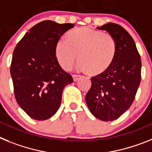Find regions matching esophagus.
I'll use <instances>...</instances> for the list:
<instances>
[{"label":"esophagus","mask_w":152,"mask_h":152,"mask_svg":"<svg viewBox=\"0 0 152 152\" xmlns=\"http://www.w3.org/2000/svg\"><path fill=\"white\" fill-rule=\"evenodd\" d=\"M72 78H73V81L77 82L78 80L81 78V76H79V75H73V76H72Z\"/></svg>","instance_id":"obj_1"}]
</instances>
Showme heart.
I'll list each match as a JSON object with an SVG mask.
<instances>
[{
	"instance_id": "obj_1",
	"label": "heart",
	"mask_w": 152,
	"mask_h": 152,
	"mask_svg": "<svg viewBox=\"0 0 152 152\" xmlns=\"http://www.w3.org/2000/svg\"><path fill=\"white\" fill-rule=\"evenodd\" d=\"M114 39L100 30L78 27L66 35V42L60 40L55 47V56L60 66L69 71L77 60L79 68L90 76H101L113 66L116 56Z\"/></svg>"
}]
</instances>
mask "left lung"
<instances>
[{
	"label": "left lung",
	"instance_id": "obj_1",
	"mask_svg": "<svg viewBox=\"0 0 152 152\" xmlns=\"http://www.w3.org/2000/svg\"><path fill=\"white\" fill-rule=\"evenodd\" d=\"M97 29L110 34L117 50L110 69L91 79L86 102L96 118L108 122L119 118L132 104L141 83L142 61L134 39L123 27L108 23Z\"/></svg>",
	"mask_w": 152,
	"mask_h": 152
}]
</instances>
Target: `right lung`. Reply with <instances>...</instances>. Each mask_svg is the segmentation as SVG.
<instances>
[{
	"mask_svg": "<svg viewBox=\"0 0 152 152\" xmlns=\"http://www.w3.org/2000/svg\"><path fill=\"white\" fill-rule=\"evenodd\" d=\"M72 23L43 20L30 29L13 53L10 75L20 107L30 118H51L60 106L63 89L73 82L55 56L60 38Z\"/></svg>",
	"mask_w": 152,
	"mask_h": 152,
	"instance_id": "obj_1",
	"label": "right lung"
}]
</instances>
